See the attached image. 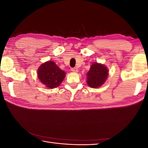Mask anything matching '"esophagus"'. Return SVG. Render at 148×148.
Segmentation results:
<instances>
[{"mask_svg":"<svg viewBox=\"0 0 148 148\" xmlns=\"http://www.w3.org/2000/svg\"><path fill=\"white\" fill-rule=\"evenodd\" d=\"M71 70L73 71V72H75V73H77V72H78V69L77 68H72L71 69Z\"/></svg>","mask_w":148,"mask_h":148,"instance_id":"esophagus-1","label":"esophagus"}]
</instances>
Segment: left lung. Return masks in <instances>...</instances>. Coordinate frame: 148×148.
<instances>
[{
    "label": "left lung",
    "instance_id": "1",
    "mask_svg": "<svg viewBox=\"0 0 148 148\" xmlns=\"http://www.w3.org/2000/svg\"><path fill=\"white\" fill-rule=\"evenodd\" d=\"M108 75V70L105 65L95 62L87 73V84L91 88H99L105 83Z\"/></svg>",
    "mask_w": 148,
    "mask_h": 148
}]
</instances>
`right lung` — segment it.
<instances>
[{
    "mask_svg": "<svg viewBox=\"0 0 148 148\" xmlns=\"http://www.w3.org/2000/svg\"><path fill=\"white\" fill-rule=\"evenodd\" d=\"M38 77L47 88L59 86L65 77V72L57 66L55 62L47 61L42 64L38 70Z\"/></svg>",
    "mask_w": 148,
    "mask_h": 148,
    "instance_id": "right-lung-1",
    "label": "right lung"
}]
</instances>
